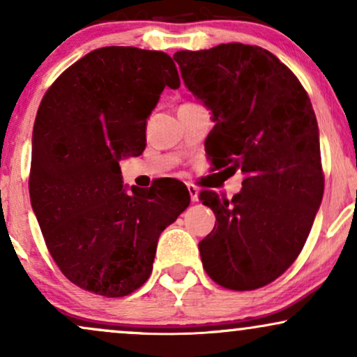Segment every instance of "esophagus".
I'll list each match as a JSON object with an SVG mask.
<instances>
[{"label": "esophagus", "mask_w": 357, "mask_h": 357, "mask_svg": "<svg viewBox=\"0 0 357 357\" xmlns=\"http://www.w3.org/2000/svg\"><path fill=\"white\" fill-rule=\"evenodd\" d=\"M187 190H188V193H190V200L192 202L199 200V188H197L195 185H192V183H188Z\"/></svg>", "instance_id": "obj_1"}]
</instances>
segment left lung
I'll list each match as a JSON object with an SVG mask.
<instances>
[{
  "label": "left lung",
  "instance_id": "8db88e82",
  "mask_svg": "<svg viewBox=\"0 0 357 357\" xmlns=\"http://www.w3.org/2000/svg\"><path fill=\"white\" fill-rule=\"evenodd\" d=\"M188 91L213 114L205 152L215 169H241L231 200L202 190L217 222L199 243L215 283L261 288L303 250L324 192L319 130L305 87L270 51L241 43L177 51Z\"/></svg>",
  "mask_w": 357,
  "mask_h": 357
}]
</instances>
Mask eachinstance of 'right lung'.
<instances>
[{"mask_svg":"<svg viewBox=\"0 0 357 357\" xmlns=\"http://www.w3.org/2000/svg\"><path fill=\"white\" fill-rule=\"evenodd\" d=\"M165 86L180 87L169 54L107 46L66 69L39 104L31 205L56 265L86 291L121 298L140 288L158 236L190 204L178 180L122 185L119 160L144 152Z\"/></svg>","mask_w":357,"mask_h":357,"instance_id":"right-lung-1","label":"right lung"}]
</instances>
